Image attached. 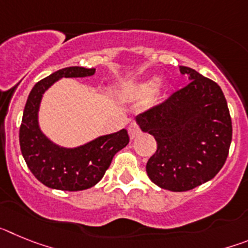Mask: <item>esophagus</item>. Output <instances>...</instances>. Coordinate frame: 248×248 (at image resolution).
I'll return each instance as SVG.
<instances>
[{
    "label": "esophagus",
    "instance_id": "esophagus-1",
    "mask_svg": "<svg viewBox=\"0 0 248 248\" xmlns=\"http://www.w3.org/2000/svg\"><path fill=\"white\" fill-rule=\"evenodd\" d=\"M129 134H130L131 139H134V138L139 137L141 134V129H140V126L138 125L137 123H131L130 125H129Z\"/></svg>",
    "mask_w": 248,
    "mask_h": 248
}]
</instances>
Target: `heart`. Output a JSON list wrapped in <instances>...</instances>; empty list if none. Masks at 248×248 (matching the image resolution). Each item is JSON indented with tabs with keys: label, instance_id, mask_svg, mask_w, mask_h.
<instances>
[{
	"label": "heart",
	"instance_id": "b5f03b06",
	"mask_svg": "<svg viewBox=\"0 0 248 248\" xmlns=\"http://www.w3.org/2000/svg\"><path fill=\"white\" fill-rule=\"evenodd\" d=\"M157 88V80H151V82L145 83V84L141 85V93L143 94H150Z\"/></svg>",
	"mask_w": 248,
	"mask_h": 248
}]
</instances>
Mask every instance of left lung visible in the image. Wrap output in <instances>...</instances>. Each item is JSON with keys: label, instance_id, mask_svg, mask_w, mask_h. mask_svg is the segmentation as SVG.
I'll use <instances>...</instances> for the list:
<instances>
[{"label": "left lung", "instance_id": "obj_1", "mask_svg": "<svg viewBox=\"0 0 248 248\" xmlns=\"http://www.w3.org/2000/svg\"><path fill=\"white\" fill-rule=\"evenodd\" d=\"M190 82L137 117L157 149L146 164L148 176L161 189L187 191L222 169L232 140V122L220 85L189 67Z\"/></svg>", "mask_w": 248, "mask_h": 248}]
</instances>
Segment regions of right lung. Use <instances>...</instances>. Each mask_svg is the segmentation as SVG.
<instances>
[{"label":"right lung","instance_id":"add662e5","mask_svg":"<svg viewBox=\"0 0 248 248\" xmlns=\"http://www.w3.org/2000/svg\"><path fill=\"white\" fill-rule=\"evenodd\" d=\"M94 68L68 67L54 72L36 83L26 102L21 126L19 146L31 172L50 189L80 191L102 180L118 151L129 143L126 129L104 135L76 149L50 143L38 126V108L42 94L61 78L89 77Z\"/></svg>","mask_w":248,"mask_h":248}]
</instances>
